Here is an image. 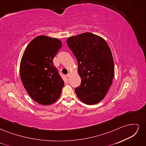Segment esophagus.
Wrapping results in <instances>:
<instances>
[{"instance_id":"34e87169","label":"esophagus","mask_w":146,"mask_h":146,"mask_svg":"<svg viewBox=\"0 0 146 146\" xmlns=\"http://www.w3.org/2000/svg\"><path fill=\"white\" fill-rule=\"evenodd\" d=\"M70 72H69V73L67 74V77H70Z\"/></svg>"}]
</instances>
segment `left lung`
Here are the masks:
<instances>
[{
  "label": "left lung",
  "instance_id": "left-lung-1",
  "mask_svg": "<svg viewBox=\"0 0 146 146\" xmlns=\"http://www.w3.org/2000/svg\"><path fill=\"white\" fill-rule=\"evenodd\" d=\"M67 44L78 61L81 85L75 91L83 103L96 104L103 100L114 77L111 50L105 39L86 32L69 37Z\"/></svg>",
  "mask_w": 146,
  "mask_h": 146
}]
</instances>
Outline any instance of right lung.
<instances>
[{
    "label": "right lung",
    "instance_id": "obj_1",
    "mask_svg": "<svg viewBox=\"0 0 146 146\" xmlns=\"http://www.w3.org/2000/svg\"><path fill=\"white\" fill-rule=\"evenodd\" d=\"M61 46L60 39L41 35L30 41L22 56V82L31 98L39 104L51 105L60 97L64 82L53 59Z\"/></svg>",
    "mask_w": 146,
    "mask_h": 146
}]
</instances>
